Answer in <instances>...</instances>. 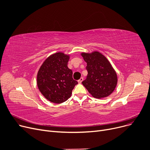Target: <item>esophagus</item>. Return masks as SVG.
I'll return each mask as SVG.
<instances>
[{"mask_svg": "<svg viewBox=\"0 0 150 150\" xmlns=\"http://www.w3.org/2000/svg\"><path fill=\"white\" fill-rule=\"evenodd\" d=\"M83 81V77H81L80 78V80L78 81V82L79 83H81V82Z\"/></svg>", "mask_w": 150, "mask_h": 150, "instance_id": "esophagus-1", "label": "esophagus"}]
</instances>
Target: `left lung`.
Wrapping results in <instances>:
<instances>
[{
    "mask_svg": "<svg viewBox=\"0 0 150 150\" xmlns=\"http://www.w3.org/2000/svg\"><path fill=\"white\" fill-rule=\"evenodd\" d=\"M87 63L88 75L82 82L92 96L105 98L113 92L117 84V75L108 59L101 53H81Z\"/></svg>",
    "mask_w": 150,
    "mask_h": 150,
    "instance_id": "left-lung-1",
    "label": "left lung"
}]
</instances>
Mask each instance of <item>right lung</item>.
Returning a JSON list of instances; mask_svg holds the SVG:
<instances>
[{
	"label": "right lung",
	"mask_w": 150,
	"mask_h": 150,
	"mask_svg": "<svg viewBox=\"0 0 150 150\" xmlns=\"http://www.w3.org/2000/svg\"><path fill=\"white\" fill-rule=\"evenodd\" d=\"M70 56L62 52L51 54L42 63L37 75L38 89L49 101L59 104L67 100L78 82L67 67Z\"/></svg>",
	"instance_id": "1"
}]
</instances>
